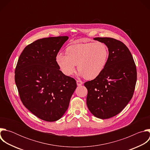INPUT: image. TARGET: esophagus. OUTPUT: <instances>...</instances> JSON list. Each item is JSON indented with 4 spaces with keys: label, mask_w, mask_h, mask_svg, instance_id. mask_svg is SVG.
<instances>
[{
    "label": "esophagus",
    "mask_w": 150,
    "mask_h": 150,
    "mask_svg": "<svg viewBox=\"0 0 150 150\" xmlns=\"http://www.w3.org/2000/svg\"><path fill=\"white\" fill-rule=\"evenodd\" d=\"M76 83H77V85H78V86H80V85H81L83 83V82L80 81V80H77L76 81Z\"/></svg>",
    "instance_id": "esophagus-1"
}]
</instances>
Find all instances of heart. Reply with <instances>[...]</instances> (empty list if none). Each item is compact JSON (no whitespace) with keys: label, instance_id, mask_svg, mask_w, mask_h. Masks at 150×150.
Masks as SVG:
<instances>
[{"label":"heart","instance_id":"obj_1","mask_svg":"<svg viewBox=\"0 0 150 150\" xmlns=\"http://www.w3.org/2000/svg\"><path fill=\"white\" fill-rule=\"evenodd\" d=\"M109 55L107 45L98 41L71 45L67 49L66 53H58L56 60L64 75H72L78 65L81 76L87 79H94L104 70Z\"/></svg>","mask_w":150,"mask_h":150}]
</instances>
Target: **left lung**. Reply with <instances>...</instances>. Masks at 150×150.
<instances>
[{
  "mask_svg": "<svg viewBox=\"0 0 150 150\" xmlns=\"http://www.w3.org/2000/svg\"><path fill=\"white\" fill-rule=\"evenodd\" d=\"M94 39L107 45L109 55L101 74L84 83L88 90L87 105L96 117L109 119L119 114L132 98L137 68L131 53L122 41L109 37Z\"/></svg>",
  "mask_w": 150,
  "mask_h": 150,
  "instance_id": "8db88e82",
  "label": "left lung"
}]
</instances>
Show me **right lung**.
Returning <instances> with one entry per match:
<instances>
[{
	"label": "right lung",
	"mask_w": 150,
	"mask_h": 150,
	"mask_svg": "<svg viewBox=\"0 0 150 150\" xmlns=\"http://www.w3.org/2000/svg\"><path fill=\"white\" fill-rule=\"evenodd\" d=\"M68 36L43 38L27 46L19 57L15 81L25 108L47 122L59 120L68 108L76 82L64 75L56 57Z\"/></svg>",
	"instance_id": "1"
}]
</instances>
